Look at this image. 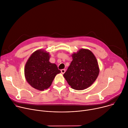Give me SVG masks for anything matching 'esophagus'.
I'll return each mask as SVG.
<instances>
[{"label":"esophagus","mask_w":128,"mask_h":128,"mask_svg":"<svg viewBox=\"0 0 128 128\" xmlns=\"http://www.w3.org/2000/svg\"><path fill=\"white\" fill-rule=\"evenodd\" d=\"M61 73L62 74H64L65 73V69H62V70H61Z\"/></svg>","instance_id":"1"}]
</instances>
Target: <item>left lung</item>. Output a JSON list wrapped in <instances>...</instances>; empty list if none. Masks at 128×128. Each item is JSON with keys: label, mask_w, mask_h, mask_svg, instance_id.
<instances>
[{"label": "left lung", "mask_w": 128, "mask_h": 128, "mask_svg": "<svg viewBox=\"0 0 128 128\" xmlns=\"http://www.w3.org/2000/svg\"><path fill=\"white\" fill-rule=\"evenodd\" d=\"M72 57V61L63 76L72 88L84 90L98 77L99 68L97 59L90 50L85 49L74 54Z\"/></svg>", "instance_id": "obj_1"}]
</instances>
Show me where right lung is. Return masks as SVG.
<instances>
[{
    "label": "right lung",
    "mask_w": 128,
    "mask_h": 128,
    "mask_svg": "<svg viewBox=\"0 0 128 128\" xmlns=\"http://www.w3.org/2000/svg\"><path fill=\"white\" fill-rule=\"evenodd\" d=\"M60 72L56 64L49 62V53L41 50L31 54L24 67L27 81L40 90L49 88L56 76Z\"/></svg>",
    "instance_id": "1"
}]
</instances>
